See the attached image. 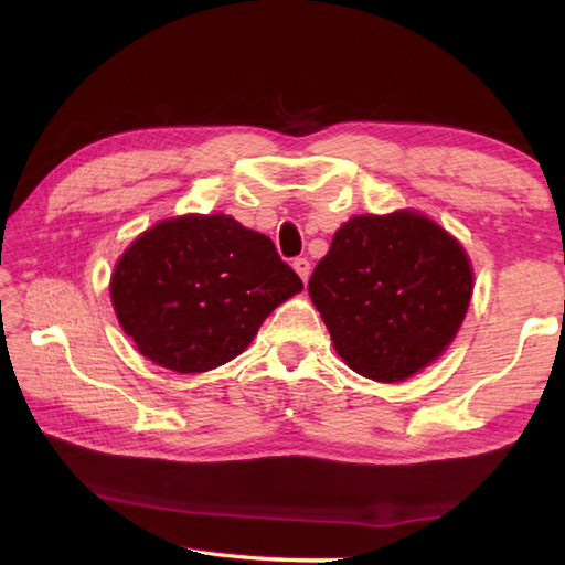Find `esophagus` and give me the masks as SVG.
Here are the masks:
<instances>
[{"label":"esophagus","mask_w":565,"mask_h":565,"mask_svg":"<svg viewBox=\"0 0 565 565\" xmlns=\"http://www.w3.org/2000/svg\"><path fill=\"white\" fill-rule=\"evenodd\" d=\"M294 269H296V274L301 276L303 284H306L308 276H310V262L306 257H298V259H294Z\"/></svg>","instance_id":"esophagus-1"}]
</instances>
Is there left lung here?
<instances>
[{"instance_id":"1","label":"left lung","mask_w":565,"mask_h":565,"mask_svg":"<svg viewBox=\"0 0 565 565\" xmlns=\"http://www.w3.org/2000/svg\"><path fill=\"white\" fill-rule=\"evenodd\" d=\"M344 364L379 383L429 366L454 342L473 294L459 239L417 211L354 215L308 281Z\"/></svg>"}]
</instances>
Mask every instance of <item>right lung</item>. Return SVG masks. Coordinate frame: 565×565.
Wrapping results in <instances>:
<instances>
[{
    "instance_id": "right-lung-1",
    "label": "right lung",
    "mask_w": 565,
    "mask_h": 565,
    "mask_svg": "<svg viewBox=\"0 0 565 565\" xmlns=\"http://www.w3.org/2000/svg\"><path fill=\"white\" fill-rule=\"evenodd\" d=\"M301 289L271 239L225 213L154 223L118 257L109 284L138 352L177 374L243 354L271 310Z\"/></svg>"
}]
</instances>
